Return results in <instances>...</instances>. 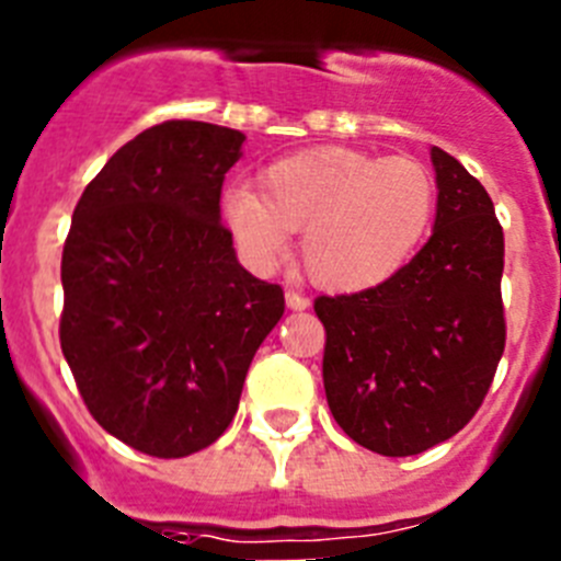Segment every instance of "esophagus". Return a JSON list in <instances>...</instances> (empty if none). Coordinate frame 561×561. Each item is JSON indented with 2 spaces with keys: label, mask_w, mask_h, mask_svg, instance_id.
<instances>
[{
  "label": "esophagus",
  "mask_w": 561,
  "mask_h": 561,
  "mask_svg": "<svg viewBox=\"0 0 561 561\" xmlns=\"http://www.w3.org/2000/svg\"><path fill=\"white\" fill-rule=\"evenodd\" d=\"M286 306H289V309H295V311H304V309H309L311 300L306 295H300L297 289H286Z\"/></svg>",
  "instance_id": "1"
}]
</instances>
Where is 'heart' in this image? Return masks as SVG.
Instances as JSON below:
<instances>
[{"instance_id": "b5f03b06", "label": "heart", "mask_w": 561, "mask_h": 561, "mask_svg": "<svg viewBox=\"0 0 561 561\" xmlns=\"http://www.w3.org/2000/svg\"><path fill=\"white\" fill-rule=\"evenodd\" d=\"M435 176L415 157H376L356 148H309L272 162L261 193L232 187L221 213L255 266L284 255L304 230L300 257L317 284L359 291L393 277L427 238Z\"/></svg>"}]
</instances>
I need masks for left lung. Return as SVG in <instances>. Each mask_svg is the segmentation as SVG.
Returning a JSON list of instances; mask_svg holds the SVG:
<instances>
[{"label":"left lung","instance_id":"left-lung-1","mask_svg":"<svg viewBox=\"0 0 561 561\" xmlns=\"http://www.w3.org/2000/svg\"><path fill=\"white\" fill-rule=\"evenodd\" d=\"M438 213L430 241L385 284L320 295L331 415L370 453L404 458L472 421L505 348L503 227L492 196L433 148Z\"/></svg>","mask_w":561,"mask_h":561}]
</instances>
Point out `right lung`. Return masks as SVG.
I'll return each instance as SVG.
<instances>
[{
	"label": "right lung",
	"mask_w": 561,
	"mask_h": 561,
	"mask_svg": "<svg viewBox=\"0 0 561 561\" xmlns=\"http://www.w3.org/2000/svg\"><path fill=\"white\" fill-rule=\"evenodd\" d=\"M244 134L165 121L114 153L78 199L61 255L58 336L106 433L185 458L230 427L284 289L238 264L221 225Z\"/></svg>",
	"instance_id": "obj_1"
}]
</instances>
